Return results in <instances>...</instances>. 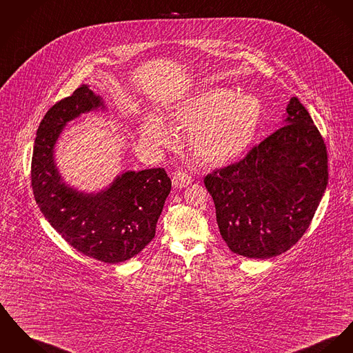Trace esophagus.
Segmentation results:
<instances>
[{"label":"esophagus","instance_id":"esophagus-1","mask_svg":"<svg viewBox=\"0 0 353 353\" xmlns=\"http://www.w3.org/2000/svg\"><path fill=\"white\" fill-rule=\"evenodd\" d=\"M191 183H192V178L185 171H178L172 175V186L175 188H188Z\"/></svg>","mask_w":353,"mask_h":353}]
</instances>
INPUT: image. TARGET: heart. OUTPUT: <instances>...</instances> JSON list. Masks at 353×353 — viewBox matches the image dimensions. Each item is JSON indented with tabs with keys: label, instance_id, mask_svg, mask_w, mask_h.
Returning a JSON list of instances; mask_svg holds the SVG:
<instances>
[{
	"label": "heart",
	"instance_id": "heart-1",
	"mask_svg": "<svg viewBox=\"0 0 353 353\" xmlns=\"http://www.w3.org/2000/svg\"><path fill=\"white\" fill-rule=\"evenodd\" d=\"M263 115L259 97L212 87L198 91L168 112L176 130L188 132L194 158L212 165H228L246 154L257 137ZM144 141L157 147L175 144L174 132L154 115L144 119Z\"/></svg>",
	"mask_w": 353,
	"mask_h": 353
}]
</instances>
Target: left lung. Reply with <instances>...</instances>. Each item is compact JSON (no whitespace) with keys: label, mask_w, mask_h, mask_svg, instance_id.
I'll use <instances>...</instances> for the list:
<instances>
[{"label":"left lung","mask_w":353,"mask_h":353,"mask_svg":"<svg viewBox=\"0 0 353 353\" xmlns=\"http://www.w3.org/2000/svg\"><path fill=\"white\" fill-rule=\"evenodd\" d=\"M327 185V147L297 97L276 132L205 178L222 238L248 259L289 250L309 228Z\"/></svg>","instance_id":"8db88e82"}]
</instances>
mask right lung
<instances>
[{
  "label": "right lung",
  "mask_w": 353,
  "mask_h": 353,
  "mask_svg": "<svg viewBox=\"0 0 353 353\" xmlns=\"http://www.w3.org/2000/svg\"><path fill=\"white\" fill-rule=\"evenodd\" d=\"M105 110L88 85L56 103L41 120L32 157L34 199L50 226L91 259L118 263L135 257L155 236L171 181L165 168L125 171L108 188L85 192L64 182L54 147L73 119Z\"/></svg>",
  "instance_id": "add662e5"
}]
</instances>
